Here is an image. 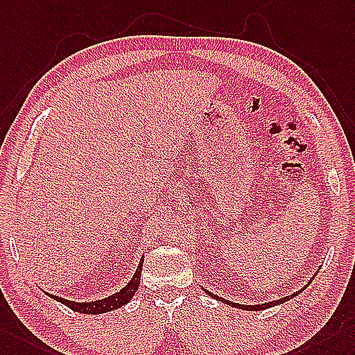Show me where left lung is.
Here are the masks:
<instances>
[{"mask_svg": "<svg viewBox=\"0 0 355 355\" xmlns=\"http://www.w3.org/2000/svg\"><path fill=\"white\" fill-rule=\"evenodd\" d=\"M206 292H207V291H206ZM300 292H301V291H298V292H295V293H292V295H289V297L280 298V300H277V301L265 302V304H257V306H245V304H238V302H232V301H227V300H224V298H221V297H218V295H215V293H211V292H207V293H209V295H211L212 298L218 300V301H221V302H226V304H229V306H233V307H239V309H244V310H254V312H257V310H265V309H268V307H272V306L282 304V302H284V301H289L291 298L297 297Z\"/></svg>", "mask_w": 355, "mask_h": 355, "instance_id": "left-lung-1", "label": "left lung"}]
</instances>
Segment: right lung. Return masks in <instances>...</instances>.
<instances>
[{"mask_svg": "<svg viewBox=\"0 0 355 355\" xmlns=\"http://www.w3.org/2000/svg\"><path fill=\"white\" fill-rule=\"evenodd\" d=\"M141 268H143V259L141 262L138 263L137 271L134 274V277L131 279L126 286L123 289H120L119 292L112 293L111 297H107L103 300H98V301H92V302H75V301H69L64 300L62 297H55L48 293L49 297H53L54 300L63 302L64 306H67L69 309L75 310V312L80 313H87V315H99V313H105V312H111V310H116L119 307L125 306L126 302L134 297V293L138 289V284H140V275H141Z\"/></svg>", "mask_w": 355, "mask_h": 355, "instance_id": "right-lung-1", "label": "right lung"}]
</instances>
